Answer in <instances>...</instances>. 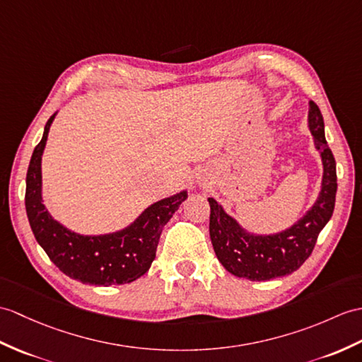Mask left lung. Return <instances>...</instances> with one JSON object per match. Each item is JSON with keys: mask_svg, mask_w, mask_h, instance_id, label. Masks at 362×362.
I'll return each mask as SVG.
<instances>
[{"mask_svg": "<svg viewBox=\"0 0 362 362\" xmlns=\"http://www.w3.org/2000/svg\"><path fill=\"white\" fill-rule=\"evenodd\" d=\"M308 124L322 157V189L313 208L291 228L273 236L248 234L214 199H208L211 208L209 238L217 259L231 274L250 281H270L291 274L312 255L319 233L330 221L338 189L336 162L325 140L322 114L315 102H310Z\"/></svg>", "mask_w": 362, "mask_h": 362, "instance_id": "8db88e82", "label": "left lung"}]
</instances>
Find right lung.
<instances>
[{"instance_id":"obj_1","label":"right lung","mask_w":362,"mask_h":362,"mask_svg":"<svg viewBox=\"0 0 362 362\" xmlns=\"http://www.w3.org/2000/svg\"><path fill=\"white\" fill-rule=\"evenodd\" d=\"M55 114L47 120L43 139L33 149L26 175L24 202L33 236L60 272L72 279L105 287L139 279L156 259L163 226L188 197L187 191L156 202L136 222L119 233L80 236L69 231L50 217L41 199V156Z\"/></svg>"}]
</instances>
